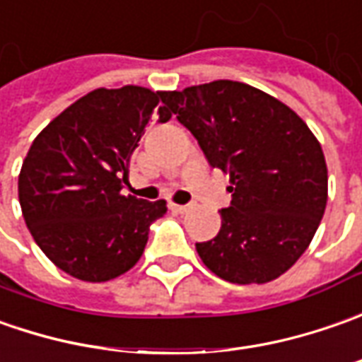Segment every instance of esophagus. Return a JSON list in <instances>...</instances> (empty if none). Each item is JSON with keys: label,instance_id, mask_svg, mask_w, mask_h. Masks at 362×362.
<instances>
[{"label": "esophagus", "instance_id": "34e87169", "mask_svg": "<svg viewBox=\"0 0 362 362\" xmlns=\"http://www.w3.org/2000/svg\"><path fill=\"white\" fill-rule=\"evenodd\" d=\"M170 208H172L174 212H178V214H186V212L192 210V206L190 204H170Z\"/></svg>", "mask_w": 362, "mask_h": 362}]
</instances>
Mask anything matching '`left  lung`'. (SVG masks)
<instances>
[{"instance_id":"1","label":"left lung","mask_w":362,"mask_h":362,"mask_svg":"<svg viewBox=\"0 0 362 362\" xmlns=\"http://www.w3.org/2000/svg\"><path fill=\"white\" fill-rule=\"evenodd\" d=\"M164 110L198 140L212 168L230 174L222 226L196 250L216 276L264 284L303 256L327 208L322 148L303 118L248 83L216 80L162 92Z\"/></svg>"}]
</instances>
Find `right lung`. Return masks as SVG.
Returning <instances> with one entry per match:
<instances>
[{
	"mask_svg": "<svg viewBox=\"0 0 362 362\" xmlns=\"http://www.w3.org/2000/svg\"><path fill=\"white\" fill-rule=\"evenodd\" d=\"M160 98L140 86L98 88L52 119L21 164L23 220L42 252L74 279L106 282L128 272L150 224L168 210L166 200L122 192L152 114L172 118Z\"/></svg>",
	"mask_w": 362,
	"mask_h": 362,
	"instance_id": "right-lung-1",
	"label": "right lung"
}]
</instances>
